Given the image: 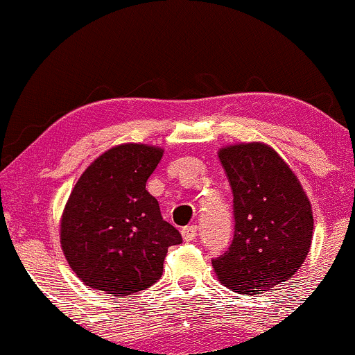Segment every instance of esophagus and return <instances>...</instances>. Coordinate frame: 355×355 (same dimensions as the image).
<instances>
[{"label":"esophagus","mask_w":355,"mask_h":355,"mask_svg":"<svg viewBox=\"0 0 355 355\" xmlns=\"http://www.w3.org/2000/svg\"><path fill=\"white\" fill-rule=\"evenodd\" d=\"M182 236H184V239L187 243H190V241H193L197 237V225H185L184 229H182Z\"/></svg>","instance_id":"obj_1"}]
</instances>
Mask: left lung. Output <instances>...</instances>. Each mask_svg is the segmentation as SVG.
I'll return each mask as SVG.
<instances>
[{
  "label": "left lung",
  "instance_id": "obj_1",
  "mask_svg": "<svg viewBox=\"0 0 355 355\" xmlns=\"http://www.w3.org/2000/svg\"><path fill=\"white\" fill-rule=\"evenodd\" d=\"M219 159L232 190L234 237L212 259L229 290L263 293L300 270L311 244V205L290 166L261 143L224 148Z\"/></svg>",
  "mask_w": 355,
  "mask_h": 355
}]
</instances>
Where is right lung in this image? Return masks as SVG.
I'll list each match as a JSON object with an SVG mask.
<instances>
[{
  "mask_svg": "<svg viewBox=\"0 0 355 355\" xmlns=\"http://www.w3.org/2000/svg\"><path fill=\"white\" fill-rule=\"evenodd\" d=\"M163 151L121 145L101 155L79 178L60 224L70 268L87 286L112 297L146 290L162 278L163 261L182 234L163 220L146 182Z\"/></svg>",
  "mask_w": 355,
  "mask_h": 355,
  "instance_id": "add662e5",
  "label": "right lung"
}]
</instances>
